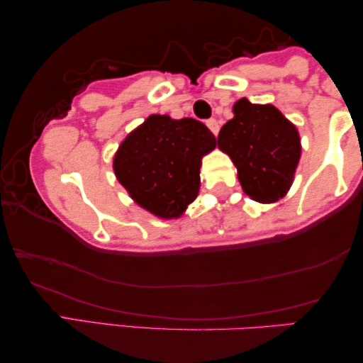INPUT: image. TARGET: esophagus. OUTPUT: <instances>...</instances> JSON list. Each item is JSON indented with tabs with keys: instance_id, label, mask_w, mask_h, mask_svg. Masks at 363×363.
I'll use <instances>...</instances> for the list:
<instances>
[{
	"instance_id": "34e87169",
	"label": "esophagus",
	"mask_w": 363,
	"mask_h": 363,
	"mask_svg": "<svg viewBox=\"0 0 363 363\" xmlns=\"http://www.w3.org/2000/svg\"><path fill=\"white\" fill-rule=\"evenodd\" d=\"M206 123H207V127H209L211 132L217 136L218 130H220V125H218V122L216 121V118H209V121H207Z\"/></svg>"
}]
</instances>
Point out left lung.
Masks as SVG:
<instances>
[{"label": "left lung", "instance_id": "1", "mask_svg": "<svg viewBox=\"0 0 363 363\" xmlns=\"http://www.w3.org/2000/svg\"><path fill=\"white\" fill-rule=\"evenodd\" d=\"M233 112L220 128L217 146L233 160L247 196L259 203L278 201L293 183L301 157L298 130L272 104L242 98Z\"/></svg>", "mask_w": 363, "mask_h": 363}]
</instances>
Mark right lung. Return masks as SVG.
Instances as JSON below:
<instances>
[{
    "mask_svg": "<svg viewBox=\"0 0 363 363\" xmlns=\"http://www.w3.org/2000/svg\"><path fill=\"white\" fill-rule=\"evenodd\" d=\"M213 147L216 136L203 122L154 114L118 147L114 172L136 204L175 218L198 196L201 157Z\"/></svg>",
    "mask_w": 363,
    "mask_h": 363,
    "instance_id": "1",
    "label": "right lung"
}]
</instances>
